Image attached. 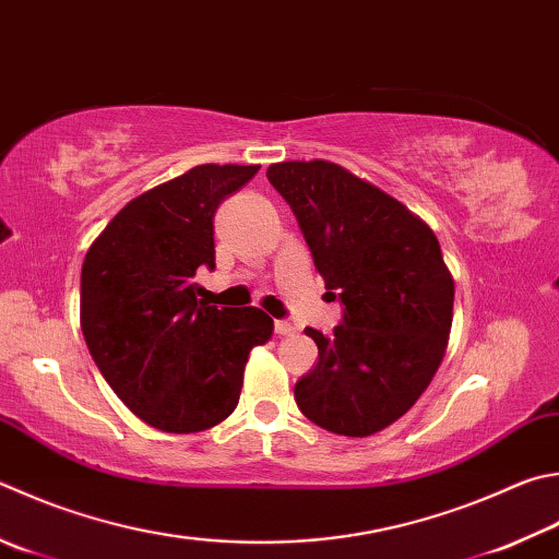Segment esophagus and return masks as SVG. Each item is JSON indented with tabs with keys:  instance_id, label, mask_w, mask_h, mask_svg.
Here are the masks:
<instances>
[{
	"instance_id": "obj_1",
	"label": "esophagus",
	"mask_w": 559,
	"mask_h": 559,
	"mask_svg": "<svg viewBox=\"0 0 559 559\" xmlns=\"http://www.w3.org/2000/svg\"><path fill=\"white\" fill-rule=\"evenodd\" d=\"M273 330H276V334H281V337H288V334L296 332V328L288 320H276L273 322Z\"/></svg>"
}]
</instances>
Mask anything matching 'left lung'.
I'll use <instances>...</instances> for the list:
<instances>
[{"instance_id": "obj_1", "label": "left lung", "mask_w": 559, "mask_h": 559, "mask_svg": "<svg viewBox=\"0 0 559 559\" xmlns=\"http://www.w3.org/2000/svg\"><path fill=\"white\" fill-rule=\"evenodd\" d=\"M266 178L288 202L324 288L342 302L296 403L320 428L367 438L428 389L448 349L454 281L420 217L330 160H283Z\"/></svg>"}]
</instances>
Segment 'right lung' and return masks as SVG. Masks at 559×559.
Here are the masks:
<instances>
[{
	"label": "right lung",
	"mask_w": 559,
	"mask_h": 559,
	"mask_svg": "<svg viewBox=\"0 0 559 559\" xmlns=\"http://www.w3.org/2000/svg\"><path fill=\"white\" fill-rule=\"evenodd\" d=\"M259 166L190 168L121 207L85 253L80 328L97 369L131 413L164 432L215 428L237 408L249 352L273 320L198 298L215 269L219 202Z\"/></svg>",
	"instance_id": "1"
}]
</instances>
